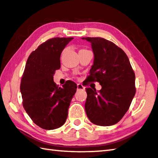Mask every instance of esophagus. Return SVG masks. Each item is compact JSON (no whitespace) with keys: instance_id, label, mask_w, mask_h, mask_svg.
<instances>
[{"instance_id":"34e87169","label":"esophagus","mask_w":158,"mask_h":158,"mask_svg":"<svg viewBox=\"0 0 158 158\" xmlns=\"http://www.w3.org/2000/svg\"><path fill=\"white\" fill-rule=\"evenodd\" d=\"M77 90H84L85 87L82 85V84L78 83L77 85Z\"/></svg>"}]
</instances>
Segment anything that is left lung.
<instances>
[{"label": "left lung", "mask_w": 158, "mask_h": 158, "mask_svg": "<svg viewBox=\"0 0 158 158\" xmlns=\"http://www.w3.org/2000/svg\"><path fill=\"white\" fill-rule=\"evenodd\" d=\"M82 39L91 43L94 53L89 80L102 86L99 91L85 88L86 114L96 125H114L127 113L135 95V73L127 55L115 44L101 37Z\"/></svg>", "instance_id": "left-lung-1"}]
</instances>
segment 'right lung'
<instances>
[{
  "label": "right lung",
  "instance_id": "add662e5",
  "mask_svg": "<svg viewBox=\"0 0 158 158\" xmlns=\"http://www.w3.org/2000/svg\"><path fill=\"white\" fill-rule=\"evenodd\" d=\"M73 37H55L39 46L27 60L21 78L23 107L40 128L53 130L64 124L77 85L67 81L63 87L54 82V74L60 68L62 51Z\"/></svg>",
  "mask_w": 158,
  "mask_h": 158
}]
</instances>
